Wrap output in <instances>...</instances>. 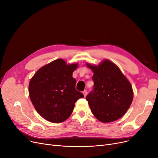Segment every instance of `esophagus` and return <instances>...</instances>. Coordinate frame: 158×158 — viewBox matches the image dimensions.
I'll return each instance as SVG.
<instances>
[{"label": "esophagus", "instance_id": "1", "mask_svg": "<svg viewBox=\"0 0 158 158\" xmlns=\"http://www.w3.org/2000/svg\"><path fill=\"white\" fill-rule=\"evenodd\" d=\"M83 94H84V97L86 96L87 94H88V92H87V90H86V89L84 91V92H83Z\"/></svg>", "mask_w": 158, "mask_h": 158}]
</instances>
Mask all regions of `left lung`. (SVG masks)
Listing matches in <instances>:
<instances>
[{
	"mask_svg": "<svg viewBox=\"0 0 158 158\" xmlns=\"http://www.w3.org/2000/svg\"><path fill=\"white\" fill-rule=\"evenodd\" d=\"M86 65L94 72L93 89L86 96L93 114L103 123L120 118L132 102L131 83L110 60H104L98 66Z\"/></svg>",
	"mask_w": 158,
	"mask_h": 158,
	"instance_id": "obj_1",
	"label": "left lung"
}]
</instances>
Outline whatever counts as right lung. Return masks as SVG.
Returning <instances> with one entry per match:
<instances>
[{
    "label": "right lung",
    "mask_w": 158,
    "mask_h": 158,
    "mask_svg": "<svg viewBox=\"0 0 158 158\" xmlns=\"http://www.w3.org/2000/svg\"><path fill=\"white\" fill-rule=\"evenodd\" d=\"M78 64H66L57 59L43 66L33 76L29 94L37 113L46 120L59 123L66 120L74 104L84 95L76 89L73 72Z\"/></svg>",
    "instance_id": "add662e5"
}]
</instances>
